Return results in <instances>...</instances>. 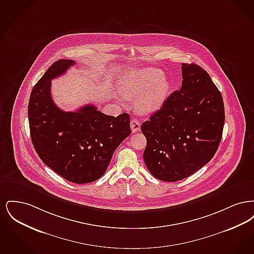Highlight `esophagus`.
I'll return each mask as SVG.
<instances>
[{
  "label": "esophagus",
  "instance_id": "obj_1",
  "mask_svg": "<svg viewBox=\"0 0 254 254\" xmlns=\"http://www.w3.org/2000/svg\"><path fill=\"white\" fill-rule=\"evenodd\" d=\"M130 127H131V130H132L133 133L137 132L141 128V124L137 119L133 118V119H131V121H130Z\"/></svg>",
  "mask_w": 254,
  "mask_h": 254
}]
</instances>
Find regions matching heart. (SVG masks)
<instances>
[{
  "label": "heart",
  "instance_id": "1",
  "mask_svg": "<svg viewBox=\"0 0 254 254\" xmlns=\"http://www.w3.org/2000/svg\"><path fill=\"white\" fill-rule=\"evenodd\" d=\"M125 96H139L136 107L142 113H150L161 108L170 90V83L163 73L154 68H146L127 74L122 80Z\"/></svg>",
  "mask_w": 254,
  "mask_h": 254
}]
</instances>
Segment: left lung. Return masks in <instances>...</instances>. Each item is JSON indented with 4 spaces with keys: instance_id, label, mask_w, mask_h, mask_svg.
<instances>
[{
    "instance_id": "left-lung-1",
    "label": "left lung",
    "mask_w": 254,
    "mask_h": 254,
    "mask_svg": "<svg viewBox=\"0 0 254 254\" xmlns=\"http://www.w3.org/2000/svg\"><path fill=\"white\" fill-rule=\"evenodd\" d=\"M182 77L181 88L141 127L146 138L144 162L161 181H179L203 168L223 134V97L208 73L198 64H182Z\"/></svg>"
}]
</instances>
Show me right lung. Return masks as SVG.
<instances>
[{"instance_id":"1","label":"right lung","mask_w":254,"mask_h":254,"mask_svg":"<svg viewBox=\"0 0 254 254\" xmlns=\"http://www.w3.org/2000/svg\"><path fill=\"white\" fill-rule=\"evenodd\" d=\"M74 64L73 60L57 61L37 82L29 98L28 121L41 160L65 180L86 184L107 171L115 149L131 133L130 117L106 115L93 105L73 112L59 109L50 94L51 80Z\"/></svg>"}]
</instances>
